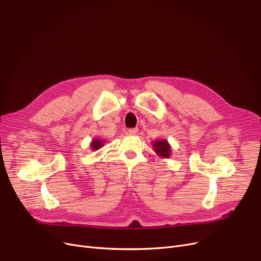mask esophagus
<instances>
[{
    "label": "esophagus",
    "mask_w": 261,
    "mask_h": 261,
    "mask_svg": "<svg viewBox=\"0 0 261 261\" xmlns=\"http://www.w3.org/2000/svg\"><path fill=\"white\" fill-rule=\"evenodd\" d=\"M138 132H139V129H138V128H130V129L128 130V133L131 134V135H135Z\"/></svg>",
    "instance_id": "obj_1"
}]
</instances>
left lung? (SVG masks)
I'll return each mask as SVG.
<instances>
[{"label":"left lung","instance_id":"1","mask_svg":"<svg viewBox=\"0 0 261 261\" xmlns=\"http://www.w3.org/2000/svg\"><path fill=\"white\" fill-rule=\"evenodd\" d=\"M152 146H153V149H154L155 153L159 156L167 159V158H169V155H171V146H169V144L166 140L153 142Z\"/></svg>","mask_w":261,"mask_h":261}]
</instances>
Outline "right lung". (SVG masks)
Instances as JSON below:
<instances>
[{
  "label": "right lung",
  "instance_id": "add662e5",
  "mask_svg": "<svg viewBox=\"0 0 261 261\" xmlns=\"http://www.w3.org/2000/svg\"><path fill=\"white\" fill-rule=\"evenodd\" d=\"M102 146H103V141L102 140H99V139H96L92 143H90V148H92L93 150H98Z\"/></svg>",
  "mask_w": 261,
  "mask_h": 261
}]
</instances>
